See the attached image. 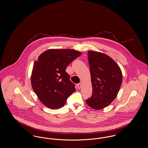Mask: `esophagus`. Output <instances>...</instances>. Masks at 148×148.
<instances>
[{
    "label": "esophagus",
    "mask_w": 148,
    "mask_h": 148,
    "mask_svg": "<svg viewBox=\"0 0 148 148\" xmlns=\"http://www.w3.org/2000/svg\"><path fill=\"white\" fill-rule=\"evenodd\" d=\"M82 84L81 83H79V84H77V88L79 89H80L81 88H82Z\"/></svg>",
    "instance_id": "obj_1"
}]
</instances>
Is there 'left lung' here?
I'll use <instances>...</instances> for the list:
<instances>
[{"label": "left lung", "instance_id": "obj_1", "mask_svg": "<svg viewBox=\"0 0 148 148\" xmlns=\"http://www.w3.org/2000/svg\"><path fill=\"white\" fill-rule=\"evenodd\" d=\"M92 94L86 100L89 106L97 110L109 106L116 97L122 83L119 66L110 56L97 51H88Z\"/></svg>", "mask_w": 148, "mask_h": 148}]
</instances>
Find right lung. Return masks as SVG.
Listing matches in <instances>:
<instances>
[{"instance_id": "right-lung-1", "label": "right lung", "mask_w": 148, "mask_h": 148, "mask_svg": "<svg viewBox=\"0 0 148 148\" xmlns=\"http://www.w3.org/2000/svg\"><path fill=\"white\" fill-rule=\"evenodd\" d=\"M81 54L75 50L49 49L39 56L33 65L31 84L44 106L51 109H59L75 92V84L65 70Z\"/></svg>"}]
</instances>
